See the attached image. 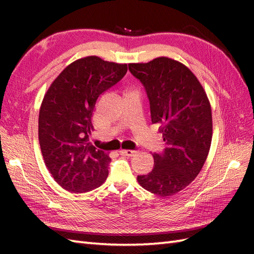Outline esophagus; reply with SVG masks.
<instances>
[{
	"label": "esophagus",
	"instance_id": "34e87169",
	"mask_svg": "<svg viewBox=\"0 0 254 254\" xmlns=\"http://www.w3.org/2000/svg\"><path fill=\"white\" fill-rule=\"evenodd\" d=\"M119 153H120V155H123V156H127V157H132V156L136 155V150H131V149H121L119 150Z\"/></svg>",
	"mask_w": 254,
	"mask_h": 254
}]
</instances>
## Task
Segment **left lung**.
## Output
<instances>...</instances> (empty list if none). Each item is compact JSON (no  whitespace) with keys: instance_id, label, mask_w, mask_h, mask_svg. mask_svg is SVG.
Masks as SVG:
<instances>
[{"instance_id":"left-lung-1","label":"left lung","mask_w":254,"mask_h":254,"mask_svg":"<svg viewBox=\"0 0 254 254\" xmlns=\"http://www.w3.org/2000/svg\"><path fill=\"white\" fill-rule=\"evenodd\" d=\"M128 69L145 87L152 123L160 127L166 143L163 153L153 154V170L137 181L159 196L174 195L195 179L207 158L213 135L209 100L195 75L170 58L131 63Z\"/></svg>"}]
</instances>
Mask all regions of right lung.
Returning a JSON list of instances; mask_svg holds the SVG:
<instances>
[{"instance_id":"right-lung-1","label":"right lung","mask_w":254,"mask_h":254,"mask_svg":"<svg viewBox=\"0 0 254 254\" xmlns=\"http://www.w3.org/2000/svg\"><path fill=\"white\" fill-rule=\"evenodd\" d=\"M127 72V64L86 57L64 68L47 90L39 111V143L48 170L64 190L85 193L107 179L110 157L88 143L91 117L100 95Z\"/></svg>"}]
</instances>
